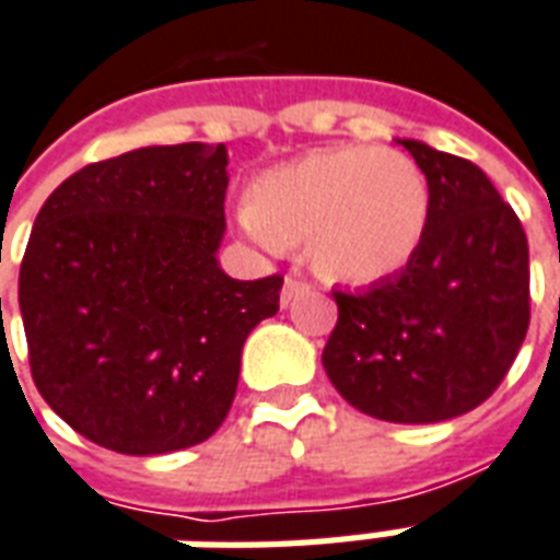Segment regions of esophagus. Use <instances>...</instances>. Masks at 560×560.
Listing matches in <instances>:
<instances>
[{
	"instance_id": "esophagus-1",
	"label": "esophagus",
	"mask_w": 560,
	"mask_h": 560,
	"mask_svg": "<svg viewBox=\"0 0 560 560\" xmlns=\"http://www.w3.org/2000/svg\"><path fill=\"white\" fill-rule=\"evenodd\" d=\"M302 291H308V281L296 279V276H288V279H284V288H281V305H291L293 296H300Z\"/></svg>"
}]
</instances>
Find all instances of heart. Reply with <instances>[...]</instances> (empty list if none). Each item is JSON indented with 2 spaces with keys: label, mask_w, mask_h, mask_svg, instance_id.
Masks as SVG:
<instances>
[{
  "label": "heart",
  "mask_w": 560,
  "mask_h": 560,
  "mask_svg": "<svg viewBox=\"0 0 560 560\" xmlns=\"http://www.w3.org/2000/svg\"><path fill=\"white\" fill-rule=\"evenodd\" d=\"M243 228L258 246H308L329 284L368 288L409 267L428 237L430 186L412 156L374 144L323 148L248 186Z\"/></svg>",
  "instance_id": "1"
}]
</instances>
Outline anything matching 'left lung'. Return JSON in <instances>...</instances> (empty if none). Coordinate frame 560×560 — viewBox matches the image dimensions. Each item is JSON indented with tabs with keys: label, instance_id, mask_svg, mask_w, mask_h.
I'll return each mask as SVG.
<instances>
[{
	"label": "left lung",
	"instance_id": "obj_1",
	"mask_svg": "<svg viewBox=\"0 0 560 560\" xmlns=\"http://www.w3.org/2000/svg\"><path fill=\"white\" fill-rule=\"evenodd\" d=\"M430 186L428 237L397 276L335 291L323 368L364 416L436 424L499 388L528 332V240L478 165L400 139Z\"/></svg>",
	"mask_w": 560,
	"mask_h": 560
}]
</instances>
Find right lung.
<instances>
[{"label":"right lung","instance_id":"obj_1","mask_svg":"<svg viewBox=\"0 0 560 560\" xmlns=\"http://www.w3.org/2000/svg\"><path fill=\"white\" fill-rule=\"evenodd\" d=\"M225 144H153L91 163L44 201L20 264L37 392L94 445L151 457L225 421L248 332L281 276L219 267Z\"/></svg>","mask_w":560,"mask_h":560}]
</instances>
